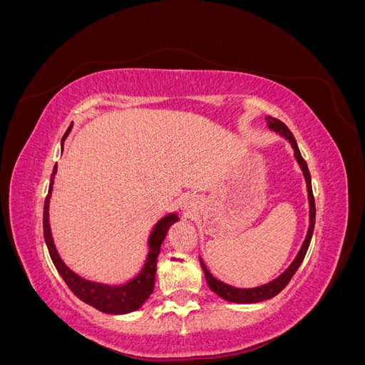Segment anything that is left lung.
I'll use <instances>...</instances> for the list:
<instances>
[{
    "label": "left lung",
    "mask_w": 365,
    "mask_h": 365,
    "mask_svg": "<svg viewBox=\"0 0 365 365\" xmlns=\"http://www.w3.org/2000/svg\"><path fill=\"white\" fill-rule=\"evenodd\" d=\"M268 120V126L279 132V134H282L283 137H286L289 140V143L292 145L294 150H295V158L298 161V164H300V168L304 173V178H306V182H307V193H309V205H311V225H309V231H307V236L304 239V244L300 250V252H298V256L295 257V260L292 262L291 267L286 269L280 277H277L275 280L263 284V286H259V288H251V289H239V288H233V286H230L224 282H220L217 279H215L212 274H210V271L207 269V267L204 264V262L201 260V267L205 272V279H207V283L210 286V289H212L213 292H216L219 297H222L224 300L227 302H233V303H259V302H263V300H268V298H272L277 295L279 292H282L286 286H288V283L291 282V279L294 277V274L297 272V269L300 268V264L306 256L307 252V248L309 245H311V239H312V235H314V227H315V200H314V193H312V182H311V172H309L307 169V163L304 161V158L302 157L300 153V149H298V145L295 141V137L292 135V132L289 130V128L286 126L283 121H280L279 118H274V117H267Z\"/></svg>",
    "instance_id": "obj_1"
}]
</instances>
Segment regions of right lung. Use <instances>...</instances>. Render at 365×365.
I'll return each instance as SVG.
<instances>
[{
    "label": "right lung",
    "instance_id": "1",
    "mask_svg": "<svg viewBox=\"0 0 365 365\" xmlns=\"http://www.w3.org/2000/svg\"><path fill=\"white\" fill-rule=\"evenodd\" d=\"M71 126L67 129V132H65L63 138L68 135ZM63 138H62V143H63ZM56 170H58V165H54L53 175L50 178L48 195L46 197V202H43V239H46V244L54 267H56L61 277L63 279L65 283H67V286L77 298H81L83 303L98 309L101 312L128 314V312L137 311V309L141 307V304L148 300L149 295L153 291V286H155L157 257L161 250V244L165 235H168L170 225L176 222L178 217H176V215H169L163 217L157 224L155 230L152 231L150 239H149V254H148L145 268H143L140 275H137L134 280H130L123 286H115V288L114 286L88 282L79 277L77 274H74L70 268H67V264L62 262V259L59 257V254L56 251V247L53 244L50 224H48V201L51 196L54 173H56Z\"/></svg>",
    "mask_w": 365,
    "mask_h": 365
}]
</instances>
